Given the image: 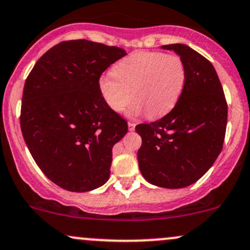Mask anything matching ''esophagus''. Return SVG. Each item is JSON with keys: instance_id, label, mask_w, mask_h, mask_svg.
Returning a JSON list of instances; mask_svg holds the SVG:
<instances>
[{"instance_id": "obj_1", "label": "esophagus", "mask_w": 250, "mask_h": 250, "mask_svg": "<svg viewBox=\"0 0 250 250\" xmlns=\"http://www.w3.org/2000/svg\"><path fill=\"white\" fill-rule=\"evenodd\" d=\"M128 129H129L130 131L135 130V123H133V122H128Z\"/></svg>"}]
</instances>
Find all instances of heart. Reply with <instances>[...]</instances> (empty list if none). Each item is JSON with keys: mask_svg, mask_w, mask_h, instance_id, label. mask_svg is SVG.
<instances>
[{"mask_svg": "<svg viewBox=\"0 0 250 250\" xmlns=\"http://www.w3.org/2000/svg\"><path fill=\"white\" fill-rule=\"evenodd\" d=\"M186 83V67L177 54L141 51L120 60L112 73L98 79V89L111 110L125 111L130 105L131 115L146 112L158 119L173 109Z\"/></svg>", "mask_w": 250, "mask_h": 250, "instance_id": "b5f03b06", "label": "heart"}]
</instances>
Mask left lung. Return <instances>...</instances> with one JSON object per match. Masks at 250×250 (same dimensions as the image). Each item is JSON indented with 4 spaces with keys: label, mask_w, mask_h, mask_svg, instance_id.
I'll return each mask as SVG.
<instances>
[{
    "label": "left lung",
    "mask_w": 250,
    "mask_h": 250,
    "mask_svg": "<svg viewBox=\"0 0 250 250\" xmlns=\"http://www.w3.org/2000/svg\"><path fill=\"white\" fill-rule=\"evenodd\" d=\"M185 62L186 83L174 108L163 119L135 127L142 138L138 152L148 183L182 188L209 171L223 148L228 105L215 67L183 43L161 46Z\"/></svg>",
    "instance_id": "8db88e82"
}]
</instances>
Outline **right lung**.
I'll list each match as a JSON object with an SVG mask.
<instances>
[{"instance_id":"obj_1","label":"right lung","mask_w":250,"mask_h":250,"mask_svg":"<svg viewBox=\"0 0 250 250\" xmlns=\"http://www.w3.org/2000/svg\"><path fill=\"white\" fill-rule=\"evenodd\" d=\"M125 49L89 40L62 41L27 77L20 125L29 152L51 182L87 192L108 182L112 147L127 121L104 102L98 79Z\"/></svg>"}]
</instances>
